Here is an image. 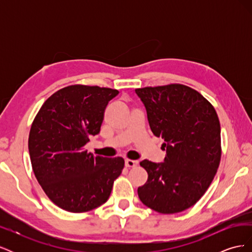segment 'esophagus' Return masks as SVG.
I'll list each match as a JSON object with an SVG mask.
<instances>
[{
    "instance_id": "obj_1",
    "label": "esophagus",
    "mask_w": 252,
    "mask_h": 252,
    "mask_svg": "<svg viewBox=\"0 0 252 252\" xmlns=\"http://www.w3.org/2000/svg\"><path fill=\"white\" fill-rule=\"evenodd\" d=\"M136 165H138V161H133V159H125V166L128 167V168H133V167H135Z\"/></svg>"
}]
</instances>
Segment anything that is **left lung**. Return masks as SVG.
<instances>
[{
	"instance_id": "8db88e82",
	"label": "left lung",
	"mask_w": 252,
	"mask_h": 252,
	"mask_svg": "<svg viewBox=\"0 0 252 252\" xmlns=\"http://www.w3.org/2000/svg\"><path fill=\"white\" fill-rule=\"evenodd\" d=\"M145 105L152 133L165 143L164 163L144 159L148 173L138 188L144 205L172 215L193 206L218 171L222 148L220 126L211 103L183 84L135 89Z\"/></svg>"
}]
</instances>
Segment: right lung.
I'll return each instance as SVG.
<instances>
[{
	"mask_svg": "<svg viewBox=\"0 0 252 252\" xmlns=\"http://www.w3.org/2000/svg\"><path fill=\"white\" fill-rule=\"evenodd\" d=\"M117 89L70 85L44 102L32 124L28 149L44 192L60 208L80 213L103 205L124 159L94 157L84 146L101 130L105 108Z\"/></svg>",
	"mask_w": 252,
	"mask_h": 252,
	"instance_id": "obj_1",
	"label": "right lung"
}]
</instances>
